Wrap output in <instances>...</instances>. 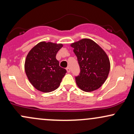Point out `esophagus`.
<instances>
[{
  "instance_id": "34e87169",
  "label": "esophagus",
  "mask_w": 134,
  "mask_h": 134,
  "mask_svg": "<svg viewBox=\"0 0 134 134\" xmlns=\"http://www.w3.org/2000/svg\"><path fill=\"white\" fill-rule=\"evenodd\" d=\"M66 70H67V72H68V73L70 72V68L69 67H67V68H66Z\"/></svg>"
}]
</instances>
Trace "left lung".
<instances>
[{"instance_id": "left-lung-1", "label": "left lung", "mask_w": 134, "mask_h": 134, "mask_svg": "<svg viewBox=\"0 0 134 134\" xmlns=\"http://www.w3.org/2000/svg\"><path fill=\"white\" fill-rule=\"evenodd\" d=\"M80 67L76 76L77 85L81 90L91 92L98 90L107 80L110 63L107 53L96 43L84 38L71 44Z\"/></svg>"}]
</instances>
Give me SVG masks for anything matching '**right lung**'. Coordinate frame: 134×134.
Instances as JSON below:
<instances>
[{
	"label": "right lung",
	"instance_id": "right-lung-1",
	"mask_svg": "<svg viewBox=\"0 0 134 134\" xmlns=\"http://www.w3.org/2000/svg\"><path fill=\"white\" fill-rule=\"evenodd\" d=\"M62 44L44 41L35 46L27 54L24 69L31 84L36 90L49 93L57 89L67 72L56 59Z\"/></svg>",
	"mask_w": 134,
	"mask_h": 134
}]
</instances>
